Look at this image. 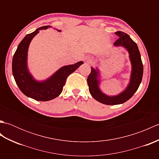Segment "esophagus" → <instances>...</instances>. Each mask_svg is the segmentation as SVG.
Masks as SVG:
<instances>
[{
  "instance_id": "esophagus-1",
  "label": "esophagus",
  "mask_w": 159,
  "mask_h": 159,
  "mask_svg": "<svg viewBox=\"0 0 159 159\" xmlns=\"http://www.w3.org/2000/svg\"><path fill=\"white\" fill-rule=\"evenodd\" d=\"M86 61L87 62V63H91L92 62V59L90 58V57H87V58H86Z\"/></svg>"
}]
</instances>
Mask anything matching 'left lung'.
I'll return each instance as SVG.
<instances>
[{
  "label": "left lung",
  "mask_w": 159,
  "mask_h": 159,
  "mask_svg": "<svg viewBox=\"0 0 159 159\" xmlns=\"http://www.w3.org/2000/svg\"><path fill=\"white\" fill-rule=\"evenodd\" d=\"M115 34L119 37V39L113 43V46L122 47L126 50L128 52L131 63L130 80L126 88L117 95L109 96L104 93L100 89L102 76L98 67L96 68L91 67L92 70L87 78V83L91 95L97 101L107 105L120 104L129 100L139 88L143 73L142 61L137 43L129 35L122 31L116 32Z\"/></svg>",
  "instance_id": "1"
}]
</instances>
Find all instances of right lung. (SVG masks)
<instances>
[{"instance_id":"right-lung-1","label":"right lung","mask_w":159,"mask_h":159,"mask_svg":"<svg viewBox=\"0 0 159 159\" xmlns=\"http://www.w3.org/2000/svg\"><path fill=\"white\" fill-rule=\"evenodd\" d=\"M48 28H52V26H42L26 35L19 43L12 60V73L17 85L25 96L38 101L51 100L59 96L67 77L83 64V61H79L72 65L62 66L44 80H39L33 77L28 67L29 45L40 30ZM57 31L61 32V30L57 29Z\"/></svg>"}]
</instances>
